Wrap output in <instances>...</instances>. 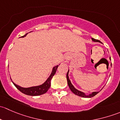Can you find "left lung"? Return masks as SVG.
<instances>
[{"mask_svg": "<svg viewBox=\"0 0 120 120\" xmlns=\"http://www.w3.org/2000/svg\"><path fill=\"white\" fill-rule=\"evenodd\" d=\"M92 40L94 42H100V43H101L100 41H99V40H97V39H95L92 38ZM68 72H69V70L67 73V75H66V77H67V83H68V86L69 88H70V90H71V91H72V92H73L75 95H77V96H81V97H82V98H92V97H94V96H95L96 94H98V93L99 92H92V94H90L88 95H85V93L82 92L77 90V89H76V88H75L74 86L72 85V84L71 83V81H70V80L69 79Z\"/></svg>", "mask_w": 120, "mask_h": 120, "instance_id": "left-lung-1", "label": "left lung"}]
</instances>
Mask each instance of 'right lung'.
<instances>
[{"mask_svg": "<svg viewBox=\"0 0 120 120\" xmlns=\"http://www.w3.org/2000/svg\"><path fill=\"white\" fill-rule=\"evenodd\" d=\"M28 33L26 34L25 35L22 36V37H21L24 38V37H26V35ZM58 67H59V66L57 65V66H55V67L53 68L52 73L50 75L49 78L47 79V80L43 84L41 85L30 87V88H22V87L20 86L17 85H16L15 83H14L13 81L12 82H13V84L15 85V86L16 87L20 92H21L23 94H25V95H30V96H39V95H43V94H45V93L48 91V89H49V88L50 87V85H51L52 78H53L54 75L55 74Z\"/></svg>", "mask_w": 120, "mask_h": 120, "instance_id": "obj_1", "label": "right lung"}]
</instances>
